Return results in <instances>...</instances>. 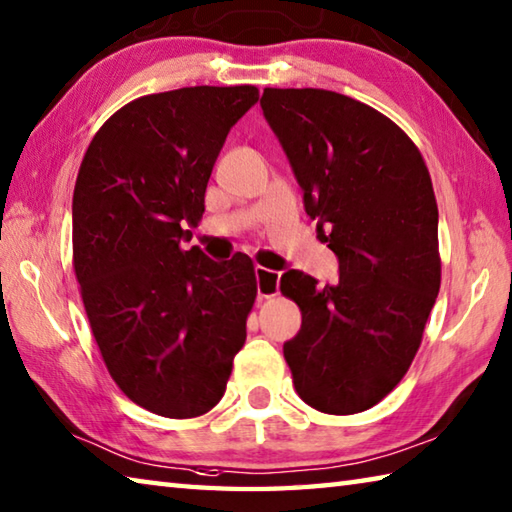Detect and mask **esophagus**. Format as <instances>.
<instances>
[{
	"label": "esophagus",
	"mask_w": 512,
	"mask_h": 512,
	"mask_svg": "<svg viewBox=\"0 0 512 512\" xmlns=\"http://www.w3.org/2000/svg\"><path fill=\"white\" fill-rule=\"evenodd\" d=\"M255 277L259 297H275L277 291H280V273H275L271 268L264 266H255Z\"/></svg>",
	"instance_id": "34e87169"
}]
</instances>
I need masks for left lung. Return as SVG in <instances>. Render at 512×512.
Instances as JSON below:
<instances>
[{
  "instance_id": "obj_1",
  "label": "left lung",
  "mask_w": 512,
  "mask_h": 512,
  "mask_svg": "<svg viewBox=\"0 0 512 512\" xmlns=\"http://www.w3.org/2000/svg\"><path fill=\"white\" fill-rule=\"evenodd\" d=\"M259 105L340 264L336 284L302 271L280 280L302 311L284 342L295 392L324 414L365 412L407 374L439 295L430 172L412 138L360 100L268 87Z\"/></svg>"
}]
</instances>
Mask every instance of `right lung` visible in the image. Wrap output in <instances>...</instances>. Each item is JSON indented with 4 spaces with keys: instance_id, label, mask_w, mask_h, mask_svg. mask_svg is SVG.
<instances>
[{
    "instance_id": "add662e5",
    "label": "right lung",
    "mask_w": 512,
    "mask_h": 512,
    "mask_svg": "<svg viewBox=\"0 0 512 512\" xmlns=\"http://www.w3.org/2000/svg\"><path fill=\"white\" fill-rule=\"evenodd\" d=\"M253 85L136 98L98 129L73 190V268L111 378L167 418L210 412L255 304L253 259L183 248L230 127Z\"/></svg>"
}]
</instances>
